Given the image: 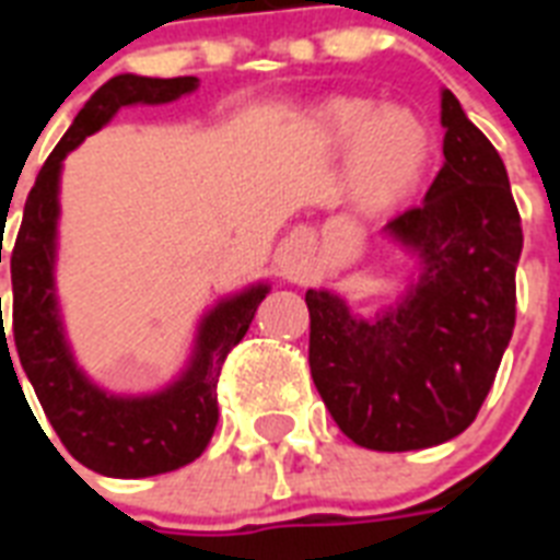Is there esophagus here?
Listing matches in <instances>:
<instances>
[{
	"mask_svg": "<svg viewBox=\"0 0 560 560\" xmlns=\"http://www.w3.org/2000/svg\"><path fill=\"white\" fill-rule=\"evenodd\" d=\"M284 270H288V272H290V276H293V272H299L296 261H284Z\"/></svg>",
	"mask_w": 560,
	"mask_h": 560,
	"instance_id": "34e87169",
	"label": "esophagus"
}]
</instances>
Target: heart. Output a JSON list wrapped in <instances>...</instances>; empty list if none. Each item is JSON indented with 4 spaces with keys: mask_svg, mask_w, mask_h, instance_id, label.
Returning a JSON list of instances; mask_svg holds the SVG:
<instances>
[{
    "mask_svg": "<svg viewBox=\"0 0 560 560\" xmlns=\"http://www.w3.org/2000/svg\"><path fill=\"white\" fill-rule=\"evenodd\" d=\"M325 142L351 151L349 188L360 209H389L407 197L430 160L424 121L372 98H331L316 113Z\"/></svg>",
    "mask_w": 560,
    "mask_h": 560,
    "instance_id": "1",
    "label": "heart"
}]
</instances>
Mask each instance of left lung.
I'll return each instance as SVG.
<instances>
[{
  "mask_svg": "<svg viewBox=\"0 0 560 560\" xmlns=\"http://www.w3.org/2000/svg\"><path fill=\"white\" fill-rule=\"evenodd\" d=\"M444 165L424 202L383 226L418 272L392 305L360 316L307 290L311 377L342 433L369 451H424L477 418L514 331L523 229L509 174L451 90Z\"/></svg>",
  "mask_w": 560,
  "mask_h": 560,
  "instance_id": "left-lung-1",
  "label": "left lung"
}]
</instances>
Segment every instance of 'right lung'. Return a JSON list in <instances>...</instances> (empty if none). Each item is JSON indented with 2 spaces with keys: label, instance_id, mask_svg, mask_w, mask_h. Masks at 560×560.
<instances>
[{
  "label": "right lung",
  "instance_id": "obj_1",
  "mask_svg": "<svg viewBox=\"0 0 560 560\" xmlns=\"http://www.w3.org/2000/svg\"><path fill=\"white\" fill-rule=\"evenodd\" d=\"M197 86V78H109L83 104L72 127L39 168L11 253L13 342L22 369L66 451L83 468L104 477H156L183 468L206 451L218 427L220 366L232 346L244 340L261 299L270 293L267 281H255L209 307L197 325L186 369L168 386L148 395H116L98 386L78 366L66 340L55 284L63 160L86 136L98 133L121 107L171 104L191 95ZM2 346L8 349V337H2Z\"/></svg>",
  "mask_w": 560,
  "mask_h": 560
}]
</instances>
